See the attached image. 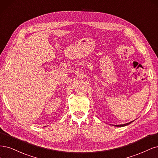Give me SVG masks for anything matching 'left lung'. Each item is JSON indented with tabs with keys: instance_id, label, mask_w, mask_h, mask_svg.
I'll return each instance as SVG.
<instances>
[{
	"instance_id": "left-lung-1",
	"label": "left lung",
	"mask_w": 158,
	"mask_h": 158,
	"mask_svg": "<svg viewBox=\"0 0 158 158\" xmlns=\"http://www.w3.org/2000/svg\"><path fill=\"white\" fill-rule=\"evenodd\" d=\"M133 121H132L129 122V123H125V124H123V125H114V126H115V127H125V126H126V125H128L131 124V123H133Z\"/></svg>"
}]
</instances>
